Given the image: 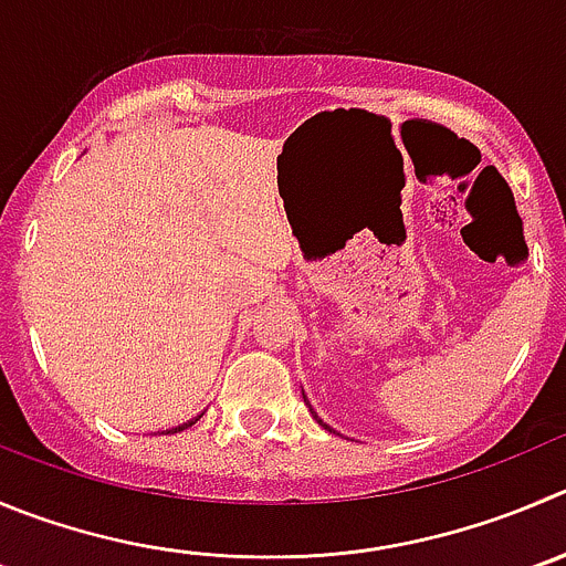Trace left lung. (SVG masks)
Instances as JSON below:
<instances>
[{
	"label": "left lung",
	"instance_id": "obj_1",
	"mask_svg": "<svg viewBox=\"0 0 566 566\" xmlns=\"http://www.w3.org/2000/svg\"><path fill=\"white\" fill-rule=\"evenodd\" d=\"M311 413H314V411H311ZM314 417H316V413H314ZM316 419H319V417H316ZM319 422H322V419H319ZM322 424H325V422H322ZM325 428H327V424H325Z\"/></svg>",
	"mask_w": 566,
	"mask_h": 566
}]
</instances>
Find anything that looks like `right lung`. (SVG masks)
I'll return each instance as SVG.
<instances>
[{
	"instance_id": "1",
	"label": "right lung",
	"mask_w": 566,
	"mask_h": 566,
	"mask_svg": "<svg viewBox=\"0 0 566 566\" xmlns=\"http://www.w3.org/2000/svg\"><path fill=\"white\" fill-rule=\"evenodd\" d=\"M193 422H197V419H191V422H182V424H180V428H171V433H177V430H182V428H188V424H193Z\"/></svg>"
}]
</instances>
